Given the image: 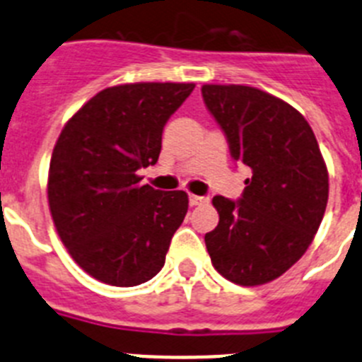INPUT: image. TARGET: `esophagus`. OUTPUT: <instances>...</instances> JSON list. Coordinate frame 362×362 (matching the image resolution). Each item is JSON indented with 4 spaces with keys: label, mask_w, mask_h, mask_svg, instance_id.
<instances>
[{
    "label": "esophagus",
    "mask_w": 362,
    "mask_h": 362,
    "mask_svg": "<svg viewBox=\"0 0 362 362\" xmlns=\"http://www.w3.org/2000/svg\"><path fill=\"white\" fill-rule=\"evenodd\" d=\"M188 201H190V206H197V204H203V203H206V197H203V196H190L188 197Z\"/></svg>",
    "instance_id": "34e87169"
}]
</instances>
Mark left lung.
Listing matches in <instances>:
<instances>
[{
    "instance_id": "obj_1",
    "label": "left lung",
    "mask_w": 362,
    "mask_h": 362,
    "mask_svg": "<svg viewBox=\"0 0 362 362\" xmlns=\"http://www.w3.org/2000/svg\"><path fill=\"white\" fill-rule=\"evenodd\" d=\"M230 156L252 170L239 201L212 199L219 225L204 235L212 264L241 286L283 276L305 254L328 203V170L308 121L254 86L203 85Z\"/></svg>"
}]
</instances>
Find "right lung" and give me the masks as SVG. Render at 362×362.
<instances>
[{
  "instance_id": "obj_1",
  "label": "right lung",
  "mask_w": 362,
  "mask_h": 362,
  "mask_svg": "<svg viewBox=\"0 0 362 362\" xmlns=\"http://www.w3.org/2000/svg\"><path fill=\"white\" fill-rule=\"evenodd\" d=\"M194 83H129L86 101L62 130L49 170V206L69 254L112 286H137L165 264L188 210L183 190L141 185L166 121Z\"/></svg>"
}]
</instances>
